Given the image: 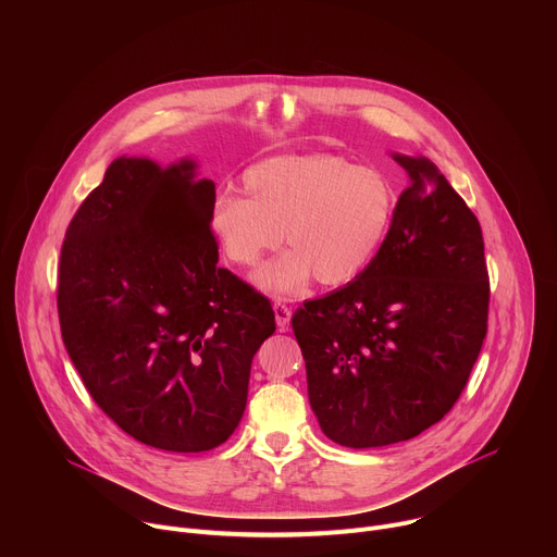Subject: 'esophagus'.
<instances>
[{
    "label": "esophagus",
    "instance_id": "esophagus-1",
    "mask_svg": "<svg viewBox=\"0 0 557 557\" xmlns=\"http://www.w3.org/2000/svg\"><path fill=\"white\" fill-rule=\"evenodd\" d=\"M273 310H275V324L280 331H288V324H290V306H286L284 301H275L273 304Z\"/></svg>",
    "mask_w": 557,
    "mask_h": 557
}]
</instances>
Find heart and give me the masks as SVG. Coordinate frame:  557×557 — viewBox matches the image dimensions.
Here are the masks:
<instances>
[{
	"instance_id": "1",
	"label": "heart",
	"mask_w": 557,
	"mask_h": 557,
	"mask_svg": "<svg viewBox=\"0 0 557 557\" xmlns=\"http://www.w3.org/2000/svg\"><path fill=\"white\" fill-rule=\"evenodd\" d=\"M245 191H222L211 228L226 260L251 269L286 240L293 249L262 267L256 284L277 297L357 280L381 253L399 191L376 168L337 153L275 156L245 172Z\"/></svg>"
}]
</instances>
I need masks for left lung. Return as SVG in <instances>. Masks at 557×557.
Segmentation results:
<instances>
[{"mask_svg":"<svg viewBox=\"0 0 557 557\" xmlns=\"http://www.w3.org/2000/svg\"><path fill=\"white\" fill-rule=\"evenodd\" d=\"M394 158L412 183L381 253L290 320L312 412L331 441L355 449L410 441L438 423L487 335L479 218L428 158Z\"/></svg>","mask_w":557,"mask_h":557,"instance_id":"1","label":"left lung"}]
</instances>
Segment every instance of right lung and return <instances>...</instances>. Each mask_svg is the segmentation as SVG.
<instances>
[{
    "label": "right lung",
    "instance_id": "1",
    "mask_svg": "<svg viewBox=\"0 0 557 557\" xmlns=\"http://www.w3.org/2000/svg\"><path fill=\"white\" fill-rule=\"evenodd\" d=\"M215 185L194 163L116 158L72 215L59 258L65 350L95 404L165 451L224 443L247 408L251 361L275 312L218 267Z\"/></svg>",
    "mask_w": 557,
    "mask_h": 557
}]
</instances>
